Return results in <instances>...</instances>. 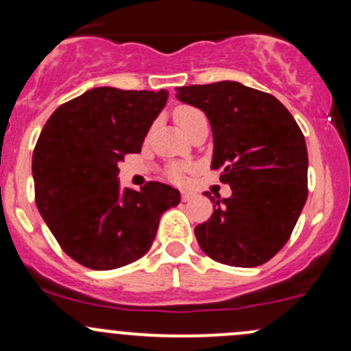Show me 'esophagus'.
Returning <instances> with one entry per match:
<instances>
[{"label":"esophagus","instance_id":"1","mask_svg":"<svg viewBox=\"0 0 351 351\" xmlns=\"http://www.w3.org/2000/svg\"><path fill=\"white\" fill-rule=\"evenodd\" d=\"M193 197H195V193L189 192V190H183V192H182V200H183V202H189V200H192Z\"/></svg>","mask_w":351,"mask_h":351}]
</instances>
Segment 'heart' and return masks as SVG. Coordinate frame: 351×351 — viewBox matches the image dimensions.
Wrapping results in <instances>:
<instances>
[{
	"label": "heart",
	"instance_id": "1",
	"mask_svg": "<svg viewBox=\"0 0 351 351\" xmlns=\"http://www.w3.org/2000/svg\"><path fill=\"white\" fill-rule=\"evenodd\" d=\"M173 117H175L176 123H178V125L182 127L186 134L192 132L198 123L204 122V120H207L205 119L204 112L195 107H192V105H180L178 108H175ZM185 171H186V166L173 165V166H169L168 176L173 180V182H182L183 176H185Z\"/></svg>",
	"mask_w": 351,
	"mask_h": 351
}]
</instances>
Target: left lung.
Returning a JSON list of instances; mask_svg holds the SVG:
<instances>
[{
    "mask_svg": "<svg viewBox=\"0 0 351 351\" xmlns=\"http://www.w3.org/2000/svg\"><path fill=\"white\" fill-rule=\"evenodd\" d=\"M180 101L205 112L214 134L212 169L232 195L214 202L195 228L204 253L229 267H258L289 241L307 200L304 134L270 93L236 81L176 88Z\"/></svg>",
    "mask_w": 351,
    "mask_h": 351,
    "instance_id": "obj_1",
    "label": "left lung"
}]
</instances>
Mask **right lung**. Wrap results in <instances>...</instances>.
Instances as JSON below:
<instances>
[{
    "label": "right lung",
    "instance_id": "1",
    "mask_svg": "<svg viewBox=\"0 0 351 351\" xmlns=\"http://www.w3.org/2000/svg\"><path fill=\"white\" fill-rule=\"evenodd\" d=\"M168 91L93 88L45 122L32 159L35 204L67 256L91 270L125 267L149 251L180 192L147 182L122 189L119 162L141 153Z\"/></svg>",
    "mask_w": 351,
    "mask_h": 351
}]
</instances>
